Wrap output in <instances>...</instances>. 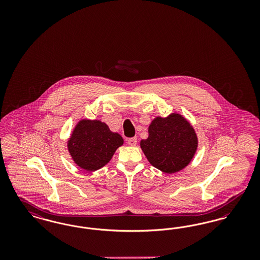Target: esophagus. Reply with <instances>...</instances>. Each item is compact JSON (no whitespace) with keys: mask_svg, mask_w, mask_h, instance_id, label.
I'll list each match as a JSON object with an SVG mask.
<instances>
[{"mask_svg":"<svg viewBox=\"0 0 260 260\" xmlns=\"http://www.w3.org/2000/svg\"><path fill=\"white\" fill-rule=\"evenodd\" d=\"M127 143H128V145H131V146H136V143H137V138H136V137L128 138V139H127Z\"/></svg>","mask_w":260,"mask_h":260,"instance_id":"1","label":"esophagus"}]
</instances>
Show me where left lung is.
<instances>
[{"label":"left lung","instance_id":"left-lung-1","mask_svg":"<svg viewBox=\"0 0 260 260\" xmlns=\"http://www.w3.org/2000/svg\"><path fill=\"white\" fill-rule=\"evenodd\" d=\"M147 139L140 147L150 164L166 173L181 171L193 159L198 138L193 126L181 115L157 117L149 125Z\"/></svg>","mask_w":260,"mask_h":260}]
</instances>
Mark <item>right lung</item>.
Segmentation results:
<instances>
[{"label":"right lung","instance_id":"1","mask_svg":"<svg viewBox=\"0 0 260 260\" xmlns=\"http://www.w3.org/2000/svg\"><path fill=\"white\" fill-rule=\"evenodd\" d=\"M123 143L122 136L112 133L107 124L96 120H82L68 141V150L80 168L93 172L109 162Z\"/></svg>","mask_w":260,"mask_h":260}]
</instances>
